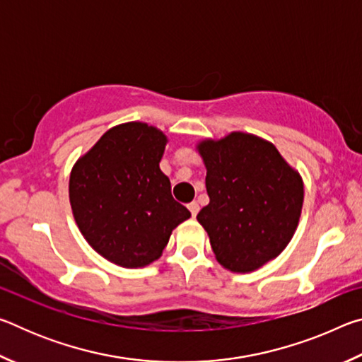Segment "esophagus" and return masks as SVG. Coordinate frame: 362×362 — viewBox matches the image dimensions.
Here are the masks:
<instances>
[{"label":"esophagus","instance_id":"34e87169","mask_svg":"<svg viewBox=\"0 0 362 362\" xmlns=\"http://www.w3.org/2000/svg\"><path fill=\"white\" fill-rule=\"evenodd\" d=\"M188 209H189V212H192V216L196 217V214H198V211H199V204L196 203V201H193V203L188 204Z\"/></svg>","mask_w":362,"mask_h":362}]
</instances>
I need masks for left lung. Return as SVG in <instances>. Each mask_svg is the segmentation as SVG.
<instances>
[{"mask_svg":"<svg viewBox=\"0 0 362 362\" xmlns=\"http://www.w3.org/2000/svg\"><path fill=\"white\" fill-rule=\"evenodd\" d=\"M206 166L209 204L199 211L217 262L249 273L286 249L303 206V182L273 144L231 132L196 146Z\"/></svg>","mask_w":362,"mask_h":362,"instance_id":"left-lung-1","label":"left lung"}]
</instances>
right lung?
Here are the masks:
<instances>
[{"label": "right lung", "instance_id": "1", "mask_svg": "<svg viewBox=\"0 0 362 362\" xmlns=\"http://www.w3.org/2000/svg\"><path fill=\"white\" fill-rule=\"evenodd\" d=\"M166 144L156 127L124 122L103 134L71 169L69 193L78 228L115 265H150L175 226L192 217L159 169Z\"/></svg>", "mask_w": 362, "mask_h": 362}]
</instances>
